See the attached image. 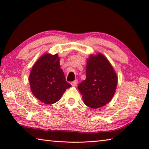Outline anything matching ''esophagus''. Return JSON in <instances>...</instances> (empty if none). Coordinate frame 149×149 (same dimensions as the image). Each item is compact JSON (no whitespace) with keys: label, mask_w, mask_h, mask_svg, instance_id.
<instances>
[{"label":"esophagus","mask_w":149,"mask_h":149,"mask_svg":"<svg viewBox=\"0 0 149 149\" xmlns=\"http://www.w3.org/2000/svg\"><path fill=\"white\" fill-rule=\"evenodd\" d=\"M77 80H75L71 83V85L73 87H75L77 85Z\"/></svg>","instance_id":"obj_1"}]
</instances>
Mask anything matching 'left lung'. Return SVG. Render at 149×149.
<instances>
[{"label":"left lung","mask_w":149,"mask_h":149,"mask_svg":"<svg viewBox=\"0 0 149 149\" xmlns=\"http://www.w3.org/2000/svg\"><path fill=\"white\" fill-rule=\"evenodd\" d=\"M118 76L112 64L101 53L91 54L86 65V79L78 85L83 101L93 109L109 102L114 97Z\"/></svg>","instance_id":"left-lung-1"}]
</instances>
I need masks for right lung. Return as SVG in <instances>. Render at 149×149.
Instances as JSON below:
<instances>
[{"label":"right lung","instance_id":"right-lung-1","mask_svg":"<svg viewBox=\"0 0 149 149\" xmlns=\"http://www.w3.org/2000/svg\"><path fill=\"white\" fill-rule=\"evenodd\" d=\"M29 81L33 94L46 104L58 101L65 90L71 87L65 81L58 54H42L33 65Z\"/></svg>","mask_w":149,"mask_h":149}]
</instances>
